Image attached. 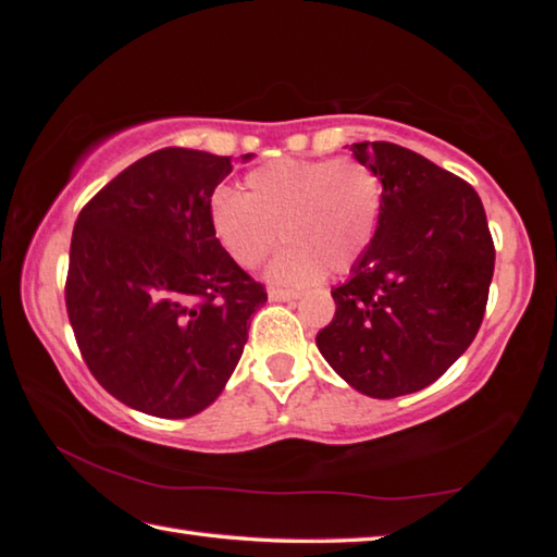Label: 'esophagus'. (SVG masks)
<instances>
[{
	"label": "esophagus",
	"instance_id": "34e87169",
	"mask_svg": "<svg viewBox=\"0 0 557 557\" xmlns=\"http://www.w3.org/2000/svg\"><path fill=\"white\" fill-rule=\"evenodd\" d=\"M268 297H270V301H289V299H297V297H299V292L280 289V287H270Z\"/></svg>",
	"mask_w": 557,
	"mask_h": 557
}]
</instances>
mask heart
<instances>
[{"instance_id":"heart-1","label":"heart","mask_w":557,"mask_h":557,"mask_svg":"<svg viewBox=\"0 0 557 557\" xmlns=\"http://www.w3.org/2000/svg\"><path fill=\"white\" fill-rule=\"evenodd\" d=\"M383 184L356 159H272L243 178V194L219 188L211 231L235 265L252 270L275 245L268 277L301 287L354 270L379 233Z\"/></svg>"}]
</instances>
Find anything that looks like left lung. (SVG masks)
I'll return each mask as SVG.
<instances>
[{
	"instance_id": "1",
	"label": "left lung",
	"mask_w": 557,
	"mask_h": 557,
	"mask_svg": "<svg viewBox=\"0 0 557 557\" xmlns=\"http://www.w3.org/2000/svg\"><path fill=\"white\" fill-rule=\"evenodd\" d=\"M351 152L379 174L383 211L317 346L351 388L388 400L435 383L474 342L496 250L465 178L393 143Z\"/></svg>"
}]
</instances>
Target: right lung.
Instances as JSON below:
<instances>
[{
	"mask_svg": "<svg viewBox=\"0 0 557 557\" xmlns=\"http://www.w3.org/2000/svg\"><path fill=\"white\" fill-rule=\"evenodd\" d=\"M231 172V157L159 149L102 186L75 221L65 277L75 342L102 388L139 412L209 408L268 301L211 231V196Z\"/></svg>",
	"mask_w": 557,
	"mask_h": 557,
	"instance_id": "right-lung-1",
	"label": "right lung"
}]
</instances>
